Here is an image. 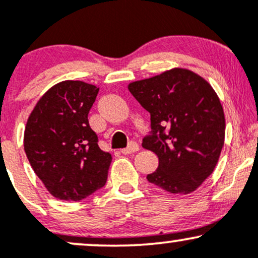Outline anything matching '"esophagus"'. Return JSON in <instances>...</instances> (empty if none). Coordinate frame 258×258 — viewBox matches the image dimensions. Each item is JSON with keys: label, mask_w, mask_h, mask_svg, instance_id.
I'll return each instance as SVG.
<instances>
[{"label": "esophagus", "mask_w": 258, "mask_h": 258, "mask_svg": "<svg viewBox=\"0 0 258 258\" xmlns=\"http://www.w3.org/2000/svg\"><path fill=\"white\" fill-rule=\"evenodd\" d=\"M139 150V146L138 143H136V142H130V144L127 146L126 148H123V149H121V153L122 154H132V153H136Z\"/></svg>", "instance_id": "1"}]
</instances>
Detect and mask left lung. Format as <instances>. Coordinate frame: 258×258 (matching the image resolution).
<instances>
[{"mask_svg": "<svg viewBox=\"0 0 258 258\" xmlns=\"http://www.w3.org/2000/svg\"><path fill=\"white\" fill-rule=\"evenodd\" d=\"M128 90L150 112V135L142 146L159 158L147 179L172 194H189L214 172L224 144L226 120L211 85L174 68L131 82Z\"/></svg>", "mask_w": 258, "mask_h": 258, "instance_id": "left-lung-1", "label": "left lung"}]
</instances>
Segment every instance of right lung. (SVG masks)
Listing matches in <instances>:
<instances>
[{
  "mask_svg": "<svg viewBox=\"0 0 258 258\" xmlns=\"http://www.w3.org/2000/svg\"><path fill=\"white\" fill-rule=\"evenodd\" d=\"M98 91L84 81L59 82L41 97L26 122V156L57 199H85L108 178L111 155L98 147V137L88 123Z\"/></svg>",
  "mask_w": 258,
  "mask_h": 258,
  "instance_id": "obj_1",
  "label": "right lung"
}]
</instances>
